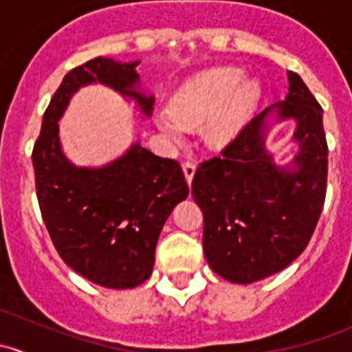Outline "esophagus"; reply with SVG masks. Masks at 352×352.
I'll list each match as a JSON object with an SVG mask.
<instances>
[{"label": "esophagus", "mask_w": 352, "mask_h": 352, "mask_svg": "<svg viewBox=\"0 0 352 352\" xmlns=\"http://www.w3.org/2000/svg\"><path fill=\"white\" fill-rule=\"evenodd\" d=\"M184 175H186V180L187 184H192V179H194V173H196V165H194L192 162H186L184 163Z\"/></svg>", "instance_id": "esophagus-1"}]
</instances>
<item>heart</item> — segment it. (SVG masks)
I'll use <instances>...</instances> for the list:
<instances>
[{
    "mask_svg": "<svg viewBox=\"0 0 352 352\" xmlns=\"http://www.w3.org/2000/svg\"><path fill=\"white\" fill-rule=\"evenodd\" d=\"M239 67H214L184 83L168 102V110L153 116L156 129L172 146H184L189 127L209 150L228 146L250 120L262 97L257 80H243Z\"/></svg>",
    "mask_w": 352,
    "mask_h": 352,
    "instance_id": "b5f03b06",
    "label": "heart"
}]
</instances>
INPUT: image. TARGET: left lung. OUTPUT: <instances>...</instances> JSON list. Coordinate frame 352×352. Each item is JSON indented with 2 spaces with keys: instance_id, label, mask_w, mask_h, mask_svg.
I'll use <instances>...</instances> for the list:
<instances>
[{
  "instance_id": "1",
  "label": "left lung",
  "mask_w": 352,
  "mask_h": 352,
  "mask_svg": "<svg viewBox=\"0 0 352 352\" xmlns=\"http://www.w3.org/2000/svg\"><path fill=\"white\" fill-rule=\"evenodd\" d=\"M285 102L262 110L192 180L204 216L202 248L209 267L235 285H252L287 267L307 248L327 187V141L318 102L296 73H287ZM293 120L287 164L267 150L278 123Z\"/></svg>"
}]
</instances>
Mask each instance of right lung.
<instances>
[{
    "label": "right lung",
    "mask_w": 352,
    "mask_h": 352,
    "mask_svg": "<svg viewBox=\"0 0 352 352\" xmlns=\"http://www.w3.org/2000/svg\"><path fill=\"white\" fill-rule=\"evenodd\" d=\"M140 63L95 58L71 69L44 112L32 153L38 206L56 250L74 272L112 289L150 278L160 232L189 187L179 163L140 141L105 165H74L61 146L59 120L88 85H104L134 102L143 119L151 117L155 97L141 85Z\"/></svg>",
    "instance_id": "right-lung-1"
}]
</instances>
